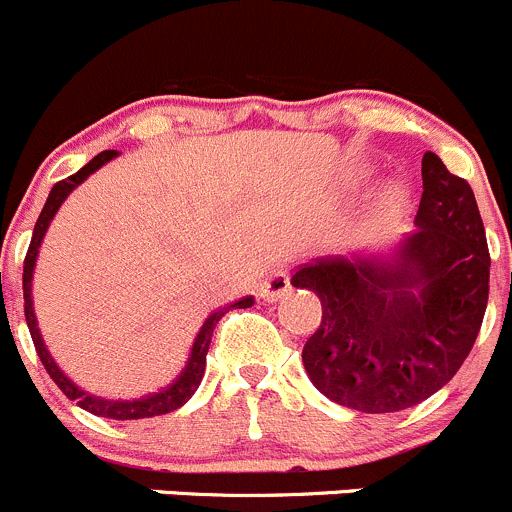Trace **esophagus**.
<instances>
[{"instance_id":"obj_1","label":"esophagus","mask_w":512,"mask_h":512,"mask_svg":"<svg viewBox=\"0 0 512 512\" xmlns=\"http://www.w3.org/2000/svg\"><path fill=\"white\" fill-rule=\"evenodd\" d=\"M291 291V278H288V273L283 271V268H276V271H271L266 276V281L261 283V288H258V296L263 298V301H278V298H283L286 293Z\"/></svg>"}]
</instances>
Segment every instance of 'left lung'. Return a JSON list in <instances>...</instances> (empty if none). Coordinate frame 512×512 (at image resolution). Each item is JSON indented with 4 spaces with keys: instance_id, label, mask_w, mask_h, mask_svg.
<instances>
[{
    "instance_id": "obj_1",
    "label": "left lung",
    "mask_w": 512,
    "mask_h": 512,
    "mask_svg": "<svg viewBox=\"0 0 512 512\" xmlns=\"http://www.w3.org/2000/svg\"><path fill=\"white\" fill-rule=\"evenodd\" d=\"M416 231L383 256H328L298 268L321 298L303 346L313 386L361 413L418 406L458 373L488 306L490 254L473 189L423 154Z\"/></svg>"
}]
</instances>
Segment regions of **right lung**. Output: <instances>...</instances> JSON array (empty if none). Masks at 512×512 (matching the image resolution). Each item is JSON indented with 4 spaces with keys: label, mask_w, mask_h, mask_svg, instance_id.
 <instances>
[{
    "label": "right lung",
    "mask_w": 512,
    "mask_h": 512,
    "mask_svg": "<svg viewBox=\"0 0 512 512\" xmlns=\"http://www.w3.org/2000/svg\"><path fill=\"white\" fill-rule=\"evenodd\" d=\"M116 154H119V151H101V154H96L94 159L89 161V164L82 166V169H79L77 174H72V176H69V179H64V181H59V184H54L52 191H49L47 204H44V209H42V214H39L37 224H34L32 244H29L27 258H24V273H22L24 316H27V326H29V333H32L34 348H37V353H39V361L44 363V368H47V373H49V376H52V381L57 383L59 388H62V393L69 398V401H77L79 408H84V411L94 413V416L114 418V421H136V418L164 416V413L176 411V408H181L186 401H189L191 396H194L196 388H199V383H201V378H204L206 353H209V343H211V336H214L216 323H219L221 316H224L226 311H231V308H249V306H254V296L241 298V301L231 303V306H226V308H216V311L211 313L209 318H206L204 326H201V331L196 333L194 346H191L189 361H186L184 371H181L179 376H176L174 381L169 383V386L161 388V391L149 393V396L134 398V401H106V398L89 396V393L82 391V388H79V386H74V381H69V378L64 376L62 368H59L57 363H54V358L49 356L47 346H44L42 333H39V328H37V316H34V301H32L34 263H37L39 246H42L44 234H47L49 224H52L54 214H57L59 206L64 204V199H67V196L72 194V191L77 189L79 184H82L86 176L94 174L96 169H101V166H104L106 161L114 159Z\"/></svg>",
    "instance_id": "right-lung-1"
}]
</instances>
